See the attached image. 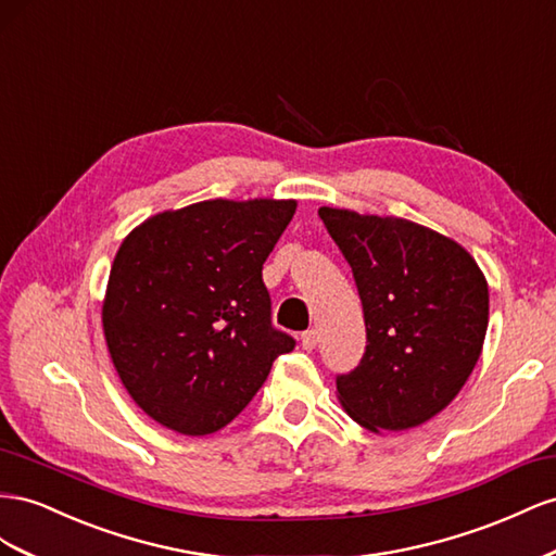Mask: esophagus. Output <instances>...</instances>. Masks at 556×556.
<instances>
[{"mask_svg": "<svg viewBox=\"0 0 556 556\" xmlns=\"http://www.w3.org/2000/svg\"><path fill=\"white\" fill-rule=\"evenodd\" d=\"M300 342H303V349H307V352H312V349L316 346V342H319V332H316L314 328H312V330H305L303 336H300Z\"/></svg>", "mask_w": 556, "mask_h": 556, "instance_id": "obj_1", "label": "esophagus"}]
</instances>
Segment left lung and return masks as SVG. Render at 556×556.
I'll return each mask as SVG.
<instances>
[{"label": "left lung", "instance_id": "1", "mask_svg": "<svg viewBox=\"0 0 556 556\" xmlns=\"http://www.w3.org/2000/svg\"><path fill=\"white\" fill-rule=\"evenodd\" d=\"M354 273L366 354L338 375L346 415L370 431H407L445 409L482 354L489 289L470 253L405 218L321 207Z\"/></svg>", "mask_w": 556, "mask_h": 556}]
</instances>
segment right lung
<instances>
[{"label": "right lung", "instance_id": "add662e5", "mask_svg": "<svg viewBox=\"0 0 556 556\" xmlns=\"http://www.w3.org/2000/svg\"><path fill=\"white\" fill-rule=\"evenodd\" d=\"M295 200H204L144 220L111 265L102 326L151 419L207 435L251 403L295 340L273 326L263 263Z\"/></svg>", "mask_w": 556, "mask_h": 556}]
</instances>
